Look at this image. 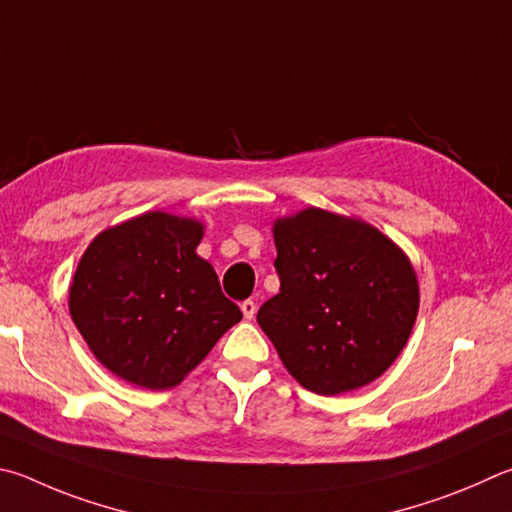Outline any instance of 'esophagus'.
Here are the masks:
<instances>
[{"label": "esophagus", "mask_w": 512, "mask_h": 512, "mask_svg": "<svg viewBox=\"0 0 512 512\" xmlns=\"http://www.w3.org/2000/svg\"><path fill=\"white\" fill-rule=\"evenodd\" d=\"M241 313H244L246 320H253L255 313H257V304L253 300H244V302H241Z\"/></svg>", "instance_id": "obj_1"}]
</instances>
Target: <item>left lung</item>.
Segmentation results:
<instances>
[{
  "label": "left lung",
  "instance_id": "left-lung-1",
  "mask_svg": "<svg viewBox=\"0 0 512 512\" xmlns=\"http://www.w3.org/2000/svg\"><path fill=\"white\" fill-rule=\"evenodd\" d=\"M280 293L259 327L297 383L336 396L365 387L398 358L418 313L410 259L360 219L306 208L277 219Z\"/></svg>",
  "mask_w": 512,
  "mask_h": 512
}]
</instances>
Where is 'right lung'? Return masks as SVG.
<instances>
[{
    "mask_svg": "<svg viewBox=\"0 0 512 512\" xmlns=\"http://www.w3.org/2000/svg\"><path fill=\"white\" fill-rule=\"evenodd\" d=\"M203 226L145 212L102 230L82 255L69 311L111 374L145 389L179 385L241 320L197 255Z\"/></svg>",
    "mask_w": 512,
    "mask_h": 512,
    "instance_id": "1",
    "label": "right lung"
}]
</instances>
